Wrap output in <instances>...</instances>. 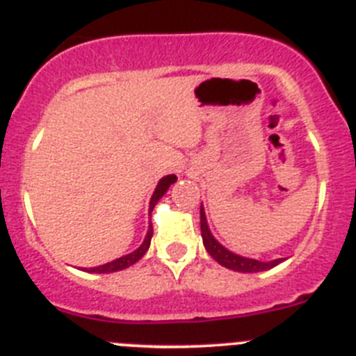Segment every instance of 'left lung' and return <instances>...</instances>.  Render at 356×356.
<instances>
[{"label":"left lung","instance_id":"left-lung-1","mask_svg":"<svg viewBox=\"0 0 356 356\" xmlns=\"http://www.w3.org/2000/svg\"><path fill=\"white\" fill-rule=\"evenodd\" d=\"M200 217H201V237H203L205 250L209 251V254L216 260L217 264H221V266L226 267V269H234V271H238V273H260L278 266V264L284 260V259H276V260H271V262H260V260L246 259V257L232 253V251L226 250L222 244H219V242L213 238V235L210 234V228L209 225H207V217H205V210H203V207H201L200 210Z\"/></svg>","mask_w":356,"mask_h":356}]
</instances>
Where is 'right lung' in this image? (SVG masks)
Returning a JSON list of instances; mask_svg holds the SVG:
<instances>
[{"mask_svg": "<svg viewBox=\"0 0 356 356\" xmlns=\"http://www.w3.org/2000/svg\"><path fill=\"white\" fill-rule=\"evenodd\" d=\"M175 181H176L175 175L163 176L162 180L159 181V185H156V188H155V193H153V196H151V201H149V213H151V210L155 209V205L159 203L160 197L168 193V188L171 187V184H175ZM151 237H153V226L149 225V229H147L146 238H144V242L140 244L139 248H137V250L131 251V253H128V254H124V257H121V259H115V260H112V262H108V264H103V266L90 267V269H85V271H87V273H97V275H106V273L122 271V269H127V267L134 266V264L139 262V260L144 257V253L149 250Z\"/></svg>", "mask_w": 356, "mask_h": 356, "instance_id": "add662e5", "label": "right lung"}]
</instances>
